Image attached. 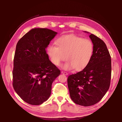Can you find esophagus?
<instances>
[{
  "label": "esophagus",
  "instance_id": "1",
  "mask_svg": "<svg viewBox=\"0 0 122 122\" xmlns=\"http://www.w3.org/2000/svg\"><path fill=\"white\" fill-rule=\"evenodd\" d=\"M61 73L63 74H64V75H68V74L67 72H64V71H61Z\"/></svg>",
  "mask_w": 122,
  "mask_h": 122
}]
</instances>
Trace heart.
Instances as JSON below:
<instances>
[{
  "instance_id": "b5f03b06",
  "label": "heart",
  "mask_w": 122,
  "mask_h": 122,
  "mask_svg": "<svg viewBox=\"0 0 122 122\" xmlns=\"http://www.w3.org/2000/svg\"><path fill=\"white\" fill-rule=\"evenodd\" d=\"M57 45L47 47L48 54L54 65L60 66L66 57L67 61L63 66L65 70L74 69L75 71H81L89 65L94 53V45L91 40L67 35L58 39Z\"/></svg>"
}]
</instances>
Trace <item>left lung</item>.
Here are the masks:
<instances>
[{
    "mask_svg": "<svg viewBox=\"0 0 122 122\" xmlns=\"http://www.w3.org/2000/svg\"><path fill=\"white\" fill-rule=\"evenodd\" d=\"M94 53L86 68L68 77L70 97L77 104L93 105L99 102L108 90L112 75V60L103 41L90 35Z\"/></svg>",
    "mask_w": 122,
    "mask_h": 122,
    "instance_id": "1",
    "label": "left lung"
}]
</instances>
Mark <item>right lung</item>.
Masks as SVG:
<instances>
[{
    "label": "right lung",
    "mask_w": 122,
    "mask_h": 122,
    "mask_svg": "<svg viewBox=\"0 0 122 122\" xmlns=\"http://www.w3.org/2000/svg\"><path fill=\"white\" fill-rule=\"evenodd\" d=\"M57 34L47 28H34L17 44L13 86L20 98L29 104L38 105L47 100L52 82L61 74L46 50Z\"/></svg>",
    "instance_id": "obj_1"
}]
</instances>
